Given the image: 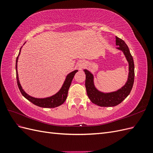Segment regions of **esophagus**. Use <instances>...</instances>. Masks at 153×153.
Masks as SVG:
<instances>
[{"instance_id":"obj_1","label":"esophagus","mask_w":153,"mask_h":153,"mask_svg":"<svg viewBox=\"0 0 153 153\" xmlns=\"http://www.w3.org/2000/svg\"><path fill=\"white\" fill-rule=\"evenodd\" d=\"M84 65H85V64L84 62H80L79 64H78V68H79V69H81L84 66Z\"/></svg>"}]
</instances>
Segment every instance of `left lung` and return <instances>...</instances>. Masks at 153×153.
I'll return each instance as SVG.
<instances>
[{
    "instance_id": "8db88e82",
    "label": "left lung",
    "mask_w": 153,
    "mask_h": 153,
    "mask_svg": "<svg viewBox=\"0 0 153 153\" xmlns=\"http://www.w3.org/2000/svg\"><path fill=\"white\" fill-rule=\"evenodd\" d=\"M115 44L118 47L117 50L123 53L128 62V75L125 84L117 91L104 92L97 89L94 84V76L90 71L84 69L85 73V88L87 94L92 103L100 106H115L126 98L132 89L135 77V66L133 57L129 52V48L124 41L115 36Z\"/></svg>"
}]
</instances>
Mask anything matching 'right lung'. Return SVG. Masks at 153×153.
Wrapping results in <instances>:
<instances>
[{"mask_svg":"<svg viewBox=\"0 0 153 153\" xmlns=\"http://www.w3.org/2000/svg\"><path fill=\"white\" fill-rule=\"evenodd\" d=\"M25 43L24 44V45H25ZM22 48V47L20 50L19 54H18V57L16 58V72L17 84L22 94L24 96L27 100H28L29 101H30L31 103L34 104L36 106H40V107H42V108H55V107H57V106L63 104L67 98L68 90H69V87L71 85L73 78L74 76H75V73L78 71V70H74L71 73L68 74L61 88L60 89V90L57 92V93H55V94L51 96L47 97V98H35V97L30 96L29 94H27V92L23 89L19 80V77H18L17 66H18V57H19L20 55Z\"/></svg>","mask_w":153,"mask_h":153,"instance_id":"right-lung-1","label":"right lung"}]
</instances>
